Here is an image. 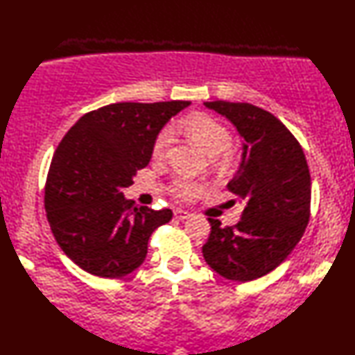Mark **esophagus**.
Wrapping results in <instances>:
<instances>
[{"label": "esophagus", "instance_id": "obj_1", "mask_svg": "<svg viewBox=\"0 0 355 355\" xmlns=\"http://www.w3.org/2000/svg\"><path fill=\"white\" fill-rule=\"evenodd\" d=\"M173 216H175L177 220H187V218L191 216V214L186 212V210H182V209H175L173 210Z\"/></svg>", "mask_w": 355, "mask_h": 355}]
</instances>
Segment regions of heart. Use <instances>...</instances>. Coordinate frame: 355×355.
<instances>
[{
  "label": "heart",
  "mask_w": 355,
  "mask_h": 355,
  "mask_svg": "<svg viewBox=\"0 0 355 355\" xmlns=\"http://www.w3.org/2000/svg\"><path fill=\"white\" fill-rule=\"evenodd\" d=\"M173 130H186L200 145L207 150L209 155H214V163L220 168H227L232 163V153L229 146L232 143V134L229 128L223 125L220 120L202 112L187 116L184 119H178L175 122L157 134L153 145V155L160 158L168 154L173 143ZM172 193L180 200H192L205 191V184L197 180L178 177L171 187Z\"/></svg>",
  "instance_id": "obj_1"
}]
</instances>
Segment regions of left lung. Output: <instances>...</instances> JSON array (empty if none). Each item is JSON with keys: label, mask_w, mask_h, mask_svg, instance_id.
Here are the masks:
<instances>
[{"label": "left lung", "mask_w": 355, "mask_h": 355, "mask_svg": "<svg viewBox=\"0 0 355 355\" xmlns=\"http://www.w3.org/2000/svg\"><path fill=\"white\" fill-rule=\"evenodd\" d=\"M244 139L243 158L227 187L244 205L241 221L212 225L202 256L230 281L248 282L273 271L310 221L311 177L302 146L271 112L252 103L205 102Z\"/></svg>", "instance_id": "8db88e82"}]
</instances>
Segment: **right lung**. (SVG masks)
Returning a JSON list of instances; mask_svg holds the SVG:
<instances>
[{
	"label": "right lung",
	"instance_id": "add662e5",
	"mask_svg": "<svg viewBox=\"0 0 355 355\" xmlns=\"http://www.w3.org/2000/svg\"><path fill=\"white\" fill-rule=\"evenodd\" d=\"M191 102H120L89 111L74 123L51 158L44 206L56 243L99 277L139 268L153 232L172 210L137 207L123 197L146 168L162 128Z\"/></svg>",
	"mask_w": 355,
	"mask_h": 355
}]
</instances>
